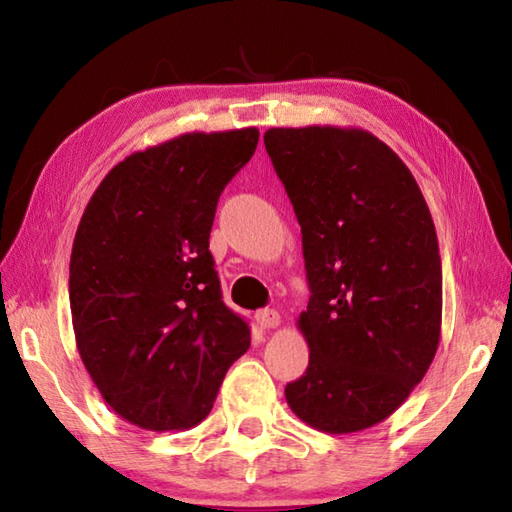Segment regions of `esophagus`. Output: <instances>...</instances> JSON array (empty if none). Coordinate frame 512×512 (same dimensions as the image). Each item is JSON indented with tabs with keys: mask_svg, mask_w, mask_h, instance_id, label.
Here are the masks:
<instances>
[{
	"mask_svg": "<svg viewBox=\"0 0 512 512\" xmlns=\"http://www.w3.org/2000/svg\"><path fill=\"white\" fill-rule=\"evenodd\" d=\"M255 320L262 329H275L280 325V314H277L275 309H259L255 314Z\"/></svg>",
	"mask_w": 512,
	"mask_h": 512,
	"instance_id": "obj_1",
	"label": "esophagus"
}]
</instances>
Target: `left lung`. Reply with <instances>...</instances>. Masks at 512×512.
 <instances>
[{
    "instance_id": "obj_1",
    "label": "left lung",
    "mask_w": 512,
    "mask_h": 512,
    "mask_svg": "<svg viewBox=\"0 0 512 512\" xmlns=\"http://www.w3.org/2000/svg\"><path fill=\"white\" fill-rule=\"evenodd\" d=\"M266 153L302 232L305 375L291 411L325 433L386 420L427 375L440 341L443 268L413 173L361 128H268Z\"/></svg>"
}]
</instances>
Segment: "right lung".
I'll list each match as a JSON object with an SVG mask.
<instances>
[{
  "label": "right lung",
  "mask_w": 512,
  "mask_h": 512,
  "mask_svg": "<svg viewBox=\"0 0 512 512\" xmlns=\"http://www.w3.org/2000/svg\"><path fill=\"white\" fill-rule=\"evenodd\" d=\"M257 140L250 126L131 153L81 216L69 259L76 348L103 400L135 427H196L248 350V323L221 298L210 232Z\"/></svg>",
  "instance_id": "1"
}]
</instances>
